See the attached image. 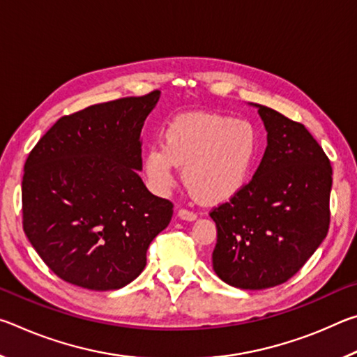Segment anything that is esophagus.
<instances>
[{
  "label": "esophagus",
  "mask_w": 357,
  "mask_h": 357,
  "mask_svg": "<svg viewBox=\"0 0 357 357\" xmlns=\"http://www.w3.org/2000/svg\"><path fill=\"white\" fill-rule=\"evenodd\" d=\"M178 217L181 220H187V222H192L197 219V214L192 213V211H187V209H179L178 211Z\"/></svg>",
  "instance_id": "1"
}]
</instances>
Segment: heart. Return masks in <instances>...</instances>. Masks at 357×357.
<instances>
[{
    "instance_id": "1",
    "label": "heart",
    "mask_w": 357,
    "mask_h": 357,
    "mask_svg": "<svg viewBox=\"0 0 357 357\" xmlns=\"http://www.w3.org/2000/svg\"><path fill=\"white\" fill-rule=\"evenodd\" d=\"M263 138L249 119L217 113L174 118L143 157V173L155 192H167L184 167V184L204 203H222L249 184Z\"/></svg>"
}]
</instances>
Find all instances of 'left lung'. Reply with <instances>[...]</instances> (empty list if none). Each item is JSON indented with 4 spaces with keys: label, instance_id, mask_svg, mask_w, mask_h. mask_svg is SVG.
Segmentation results:
<instances>
[{
    "label": "left lung",
    "instance_id": "left-lung-1",
    "mask_svg": "<svg viewBox=\"0 0 357 357\" xmlns=\"http://www.w3.org/2000/svg\"><path fill=\"white\" fill-rule=\"evenodd\" d=\"M258 108L268 146L249 184L211 211L215 274L241 289L271 288L298 273L329 229L332 167L304 126Z\"/></svg>",
    "mask_w": 357,
    "mask_h": 357
}]
</instances>
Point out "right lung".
<instances>
[{"label": "right lung", "instance_id": "1", "mask_svg": "<svg viewBox=\"0 0 357 357\" xmlns=\"http://www.w3.org/2000/svg\"><path fill=\"white\" fill-rule=\"evenodd\" d=\"M160 91L59 118L25 162L23 229L44 263L72 285L130 283L168 227L173 204L143 184L142 129Z\"/></svg>", "mask_w": 357, "mask_h": 357}]
</instances>
